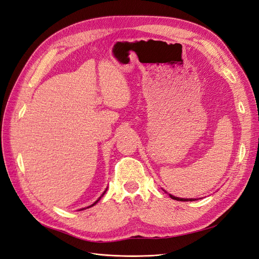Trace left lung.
<instances>
[{"label":"left lung","mask_w":259,"mask_h":259,"mask_svg":"<svg viewBox=\"0 0 259 259\" xmlns=\"http://www.w3.org/2000/svg\"><path fill=\"white\" fill-rule=\"evenodd\" d=\"M165 191V190H164ZM166 192V191H165ZM169 197L173 199V200H176V201H195L197 199H184V198H177V197H174V195H171V194H168Z\"/></svg>","instance_id":"8db88e82"}]
</instances>
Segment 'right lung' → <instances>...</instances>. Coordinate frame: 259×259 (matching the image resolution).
Segmentation results:
<instances>
[{"label": "right lung", "mask_w": 259, "mask_h": 259, "mask_svg": "<svg viewBox=\"0 0 259 259\" xmlns=\"http://www.w3.org/2000/svg\"><path fill=\"white\" fill-rule=\"evenodd\" d=\"M107 189H108V188H106V190H105V191H104V193H103V194H101V195H100V197H99V199H98V200H97V201H95V202H94V203H93V204H92V205H90V206H88V207H84V208H81V209H79V210H82V209H85V208H89V207H92V206H94V205H95V204H96V203H97V202H98V201H99V200H100V199H101V197H103V195H104V194H105V193H106V191H107Z\"/></svg>", "instance_id": "right-lung-1"}]
</instances>
